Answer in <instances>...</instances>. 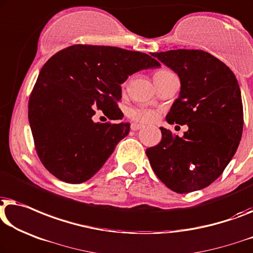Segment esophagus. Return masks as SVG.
<instances>
[{"mask_svg":"<svg viewBox=\"0 0 253 253\" xmlns=\"http://www.w3.org/2000/svg\"><path fill=\"white\" fill-rule=\"evenodd\" d=\"M141 127H144V126H141V124H139V123H132V124H131V130H133V131L140 130Z\"/></svg>","mask_w":253,"mask_h":253,"instance_id":"34e87169","label":"esophagus"}]
</instances>
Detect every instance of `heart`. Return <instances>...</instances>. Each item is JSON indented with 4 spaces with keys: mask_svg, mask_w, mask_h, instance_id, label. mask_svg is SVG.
Returning <instances> with one entry per match:
<instances>
[{
    "mask_svg": "<svg viewBox=\"0 0 253 253\" xmlns=\"http://www.w3.org/2000/svg\"><path fill=\"white\" fill-rule=\"evenodd\" d=\"M164 73H168V71H164V69H161V71H157L154 73V78L156 76L162 75ZM127 115L137 122H142V123H149L155 121L157 118V114L155 111L153 109H144V108H131L127 111Z\"/></svg>",
    "mask_w": 253,
    "mask_h": 253,
    "instance_id": "1",
    "label": "heart"
}]
</instances>
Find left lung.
<instances>
[{"label":"left lung","mask_w":253,"mask_h":253,"mask_svg":"<svg viewBox=\"0 0 253 253\" xmlns=\"http://www.w3.org/2000/svg\"><path fill=\"white\" fill-rule=\"evenodd\" d=\"M152 56L180 80L179 97L168 123L184 126L180 138L160 127L162 140L146 151L160 180L177 193L200 190L222 173L239 147L243 105L239 82L229 67L202 50H170Z\"/></svg>","instance_id":"1"}]
</instances>
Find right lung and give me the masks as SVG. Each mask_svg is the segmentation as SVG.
Segmentation results:
<instances>
[{
	"mask_svg": "<svg viewBox=\"0 0 253 253\" xmlns=\"http://www.w3.org/2000/svg\"><path fill=\"white\" fill-rule=\"evenodd\" d=\"M160 66L148 54L116 46L76 44L53 54L28 102L35 148L46 170L68 184L93 177L130 132L127 122H94L96 109L109 120H122L116 105L121 84Z\"/></svg>",
	"mask_w": 253,
	"mask_h": 253,
	"instance_id": "1",
	"label": "right lung"
}]
</instances>
